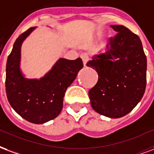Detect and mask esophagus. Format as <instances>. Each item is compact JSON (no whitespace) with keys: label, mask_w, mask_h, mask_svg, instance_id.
<instances>
[{"label":"esophagus","mask_w":154,"mask_h":154,"mask_svg":"<svg viewBox=\"0 0 154 154\" xmlns=\"http://www.w3.org/2000/svg\"><path fill=\"white\" fill-rule=\"evenodd\" d=\"M81 58L82 60H83V62H84V66H86V63H87V61L88 60V55L86 53H84L81 55Z\"/></svg>","instance_id":"34e87169"}]
</instances>
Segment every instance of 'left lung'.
<instances>
[{
    "label": "left lung",
    "instance_id": "1",
    "mask_svg": "<svg viewBox=\"0 0 154 154\" xmlns=\"http://www.w3.org/2000/svg\"><path fill=\"white\" fill-rule=\"evenodd\" d=\"M111 27L117 32L110 38L106 51L94 56L86 64L98 75L88 96L95 112L120 118L131 112L143 97L147 58L138 35L123 25Z\"/></svg>",
    "mask_w": 154,
    "mask_h": 154
}]
</instances>
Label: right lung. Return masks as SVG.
<instances>
[{"label": "right lung", "mask_w": 154, "mask_h": 154, "mask_svg": "<svg viewBox=\"0 0 154 154\" xmlns=\"http://www.w3.org/2000/svg\"><path fill=\"white\" fill-rule=\"evenodd\" d=\"M34 29L26 30L14 42L7 58L5 91L11 106L20 116L34 124H43L60 114L66 89L84 65L80 58H60L43 78H24L20 69V48Z\"/></svg>", "instance_id": "right-lung-1"}]
</instances>
